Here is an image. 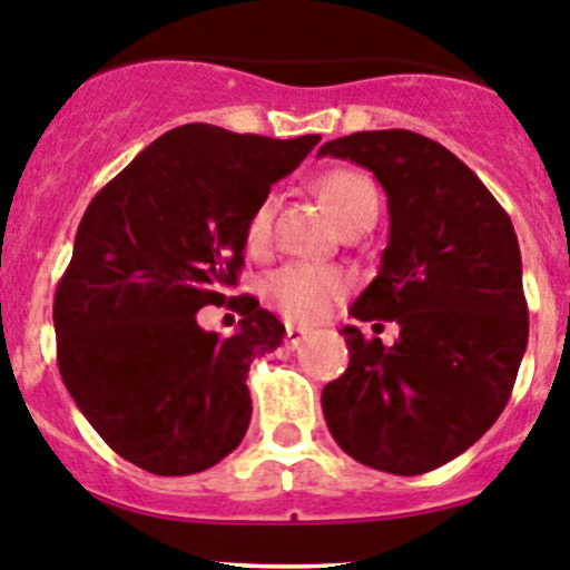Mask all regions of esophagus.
<instances>
[{"label":"esophagus","instance_id":"34e87169","mask_svg":"<svg viewBox=\"0 0 570 570\" xmlns=\"http://www.w3.org/2000/svg\"><path fill=\"white\" fill-rule=\"evenodd\" d=\"M305 336L307 331H302V327H294V325L285 327V344H288V347H299V344L305 342Z\"/></svg>","mask_w":570,"mask_h":570}]
</instances>
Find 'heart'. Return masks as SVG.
<instances>
[{"label": "heart", "instance_id": "b5f03b06", "mask_svg": "<svg viewBox=\"0 0 570 570\" xmlns=\"http://www.w3.org/2000/svg\"><path fill=\"white\" fill-rule=\"evenodd\" d=\"M313 189L331 208L338 226L347 232L373 223L379 214V189L358 169L336 166V169L322 171L313 180ZM271 234H274V197H265L245 220V248L250 254H263L271 245ZM344 291H347V279L338 271L307 263L282 265L279 271L268 274L263 285L268 305H274L285 320L302 322V325L325 320Z\"/></svg>", "mask_w": 570, "mask_h": 570}]
</instances>
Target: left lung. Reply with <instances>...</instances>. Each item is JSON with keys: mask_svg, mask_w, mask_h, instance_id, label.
<instances>
[{"mask_svg": "<svg viewBox=\"0 0 570 570\" xmlns=\"http://www.w3.org/2000/svg\"><path fill=\"white\" fill-rule=\"evenodd\" d=\"M387 191L390 243L353 302L358 322H395L393 347L344 327L350 364L322 390L333 441L364 466L424 474L466 452L509 404L529 344L514 226L446 146L375 129L327 140Z\"/></svg>", "mask_w": 570, "mask_h": 570, "instance_id": "1", "label": "left lung"}]
</instances>
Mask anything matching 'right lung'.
<instances>
[{
	"label": "right lung",
	"instance_id": "right-lung-1",
	"mask_svg": "<svg viewBox=\"0 0 570 570\" xmlns=\"http://www.w3.org/2000/svg\"><path fill=\"white\" fill-rule=\"evenodd\" d=\"M320 135L276 140L186 124L149 144L92 197L53 299L67 393L109 449L153 474H195L239 446L248 367L285 327L254 296H226L243 271L245 220ZM244 320L228 340L196 311Z\"/></svg>",
	"mask_w": 570,
	"mask_h": 570
}]
</instances>
